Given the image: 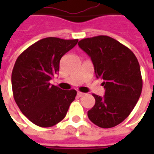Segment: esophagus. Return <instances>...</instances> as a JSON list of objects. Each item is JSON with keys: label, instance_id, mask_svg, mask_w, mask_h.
<instances>
[{"label": "esophagus", "instance_id": "obj_1", "mask_svg": "<svg viewBox=\"0 0 154 154\" xmlns=\"http://www.w3.org/2000/svg\"><path fill=\"white\" fill-rule=\"evenodd\" d=\"M84 95H85V93H83V92H81V91H77V97H83Z\"/></svg>", "mask_w": 154, "mask_h": 154}]
</instances>
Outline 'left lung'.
<instances>
[{"instance_id":"8db88e82","label":"left lung","mask_w":154,"mask_h":154,"mask_svg":"<svg viewBox=\"0 0 154 154\" xmlns=\"http://www.w3.org/2000/svg\"><path fill=\"white\" fill-rule=\"evenodd\" d=\"M93 63L96 77L106 90L88 110L91 121L100 128L118 125L129 116L142 92L143 80L137 57L129 48L106 35L83 38L78 42Z\"/></svg>"}]
</instances>
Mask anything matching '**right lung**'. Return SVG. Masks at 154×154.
I'll return each mask as SVG.
<instances>
[{
    "label": "right lung",
    "instance_id": "obj_1",
    "mask_svg": "<svg viewBox=\"0 0 154 154\" xmlns=\"http://www.w3.org/2000/svg\"><path fill=\"white\" fill-rule=\"evenodd\" d=\"M78 39L42 38L17 57L11 74L13 96L22 113L40 127H51L67 115L75 90H62L49 81L59 71L61 57Z\"/></svg>",
    "mask_w": 154,
    "mask_h": 154
}]
</instances>
